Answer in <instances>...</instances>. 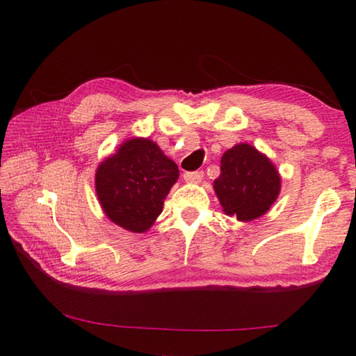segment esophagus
I'll use <instances>...</instances> for the list:
<instances>
[{
    "label": "esophagus",
    "instance_id": "obj_1",
    "mask_svg": "<svg viewBox=\"0 0 356 356\" xmlns=\"http://www.w3.org/2000/svg\"><path fill=\"white\" fill-rule=\"evenodd\" d=\"M204 177L202 171H195V172H185L184 180L186 184H200Z\"/></svg>",
    "mask_w": 356,
    "mask_h": 356
}]
</instances>
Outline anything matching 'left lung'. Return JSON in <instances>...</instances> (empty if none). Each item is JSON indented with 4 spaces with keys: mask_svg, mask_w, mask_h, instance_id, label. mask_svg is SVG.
Here are the masks:
<instances>
[{
    "mask_svg": "<svg viewBox=\"0 0 356 356\" xmlns=\"http://www.w3.org/2000/svg\"><path fill=\"white\" fill-rule=\"evenodd\" d=\"M213 190L222 212L238 221L261 218L278 200L281 174L267 155L248 143L227 149L221 156Z\"/></svg>",
    "mask_w": 356,
    "mask_h": 356,
    "instance_id": "left-lung-1",
    "label": "left lung"
}]
</instances>
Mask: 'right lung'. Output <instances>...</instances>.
<instances>
[{"instance_id":"add662e5","label":"right lung","mask_w":356,"mask_h":356,"mask_svg":"<svg viewBox=\"0 0 356 356\" xmlns=\"http://www.w3.org/2000/svg\"><path fill=\"white\" fill-rule=\"evenodd\" d=\"M179 168L149 138L134 136L100 161L95 193L106 218L125 231L143 234L154 226Z\"/></svg>"}]
</instances>
